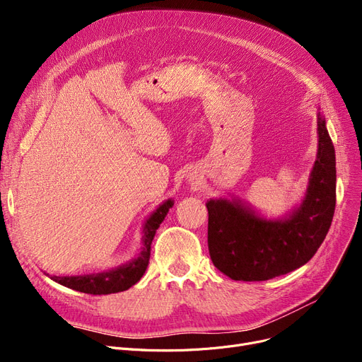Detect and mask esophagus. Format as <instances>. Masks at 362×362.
<instances>
[{
	"instance_id": "esophagus-1",
	"label": "esophagus",
	"mask_w": 362,
	"mask_h": 362,
	"mask_svg": "<svg viewBox=\"0 0 362 362\" xmlns=\"http://www.w3.org/2000/svg\"><path fill=\"white\" fill-rule=\"evenodd\" d=\"M189 183H192V185L198 183V177L194 176V175H189Z\"/></svg>"
}]
</instances>
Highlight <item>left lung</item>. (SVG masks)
Wrapping results in <instances>:
<instances>
[{"mask_svg": "<svg viewBox=\"0 0 362 362\" xmlns=\"http://www.w3.org/2000/svg\"><path fill=\"white\" fill-rule=\"evenodd\" d=\"M317 158L299 205L284 217L267 218L236 198H211L208 210V250L216 267L233 280L262 281L307 264L325 240L336 205V156L317 114Z\"/></svg>", "mask_w": 362, "mask_h": 362, "instance_id": "left-lung-1", "label": "left lung"}]
</instances>
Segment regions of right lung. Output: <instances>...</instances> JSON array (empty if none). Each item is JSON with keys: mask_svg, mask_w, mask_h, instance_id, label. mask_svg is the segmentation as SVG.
<instances>
[{"mask_svg": "<svg viewBox=\"0 0 362 362\" xmlns=\"http://www.w3.org/2000/svg\"><path fill=\"white\" fill-rule=\"evenodd\" d=\"M175 205L173 199H165L160 204L142 226V248L136 258L130 259L126 264L119 265L101 273H90L82 276H49L51 280L63 284L73 291H79L90 295H108L127 291L133 284L138 283L144 276L151 255V243L156 236V232L165 218L171 206Z\"/></svg>", "mask_w": 362, "mask_h": 362, "instance_id": "1", "label": "right lung"}]
</instances>
